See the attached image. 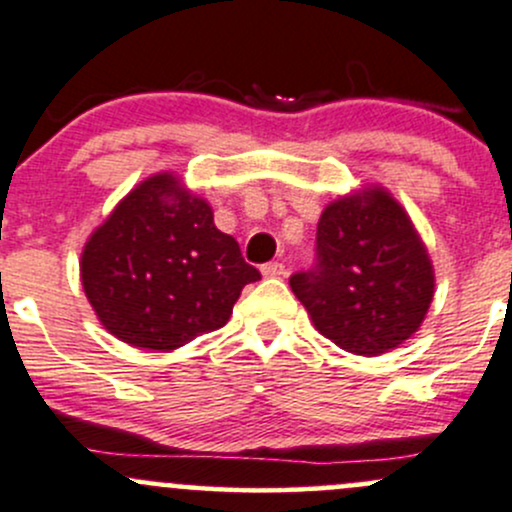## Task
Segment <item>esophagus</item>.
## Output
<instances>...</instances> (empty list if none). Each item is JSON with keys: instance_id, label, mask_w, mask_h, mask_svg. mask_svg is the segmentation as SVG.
<instances>
[{"instance_id": "34e87169", "label": "esophagus", "mask_w": 512, "mask_h": 512, "mask_svg": "<svg viewBox=\"0 0 512 512\" xmlns=\"http://www.w3.org/2000/svg\"><path fill=\"white\" fill-rule=\"evenodd\" d=\"M262 274L265 277H282L284 265L282 262H267V265H262Z\"/></svg>"}]
</instances>
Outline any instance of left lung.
Masks as SVG:
<instances>
[{
    "mask_svg": "<svg viewBox=\"0 0 512 512\" xmlns=\"http://www.w3.org/2000/svg\"><path fill=\"white\" fill-rule=\"evenodd\" d=\"M289 287L328 341L358 355L400 346L434 294L427 250L385 191L331 203L316 228V260Z\"/></svg>",
    "mask_w": 512,
    "mask_h": 512,
    "instance_id": "8db88e82",
    "label": "left lung"
}]
</instances>
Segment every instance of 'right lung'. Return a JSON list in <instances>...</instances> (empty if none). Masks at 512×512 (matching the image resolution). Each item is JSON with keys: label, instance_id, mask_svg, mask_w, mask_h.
I'll return each instance as SVG.
<instances>
[{"label": "right lung", "instance_id": "right-lung-1", "mask_svg": "<svg viewBox=\"0 0 512 512\" xmlns=\"http://www.w3.org/2000/svg\"><path fill=\"white\" fill-rule=\"evenodd\" d=\"M80 277L107 331L129 346L174 351L228 324L242 287L260 272L215 228L206 201L159 174L95 230Z\"/></svg>", "mask_w": 512, "mask_h": 512}]
</instances>
